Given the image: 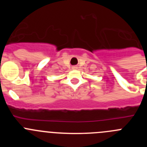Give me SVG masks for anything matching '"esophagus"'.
Returning a JSON list of instances; mask_svg holds the SVG:
<instances>
[{
  "mask_svg": "<svg viewBox=\"0 0 147 147\" xmlns=\"http://www.w3.org/2000/svg\"><path fill=\"white\" fill-rule=\"evenodd\" d=\"M75 68H76V66H74V67H73V69H75Z\"/></svg>",
  "mask_w": 147,
  "mask_h": 147,
  "instance_id": "1",
  "label": "esophagus"
}]
</instances>
